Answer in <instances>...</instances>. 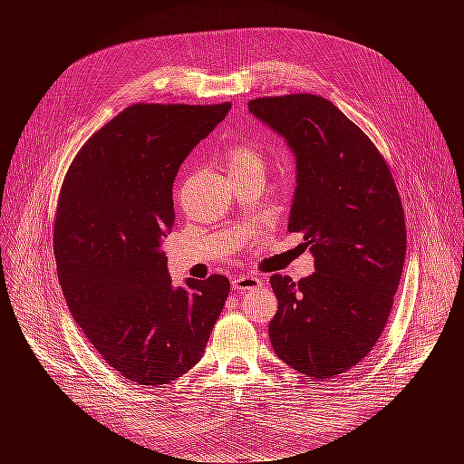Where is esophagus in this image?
<instances>
[{
    "mask_svg": "<svg viewBox=\"0 0 464 464\" xmlns=\"http://www.w3.org/2000/svg\"><path fill=\"white\" fill-rule=\"evenodd\" d=\"M231 284H233V289L237 291V294H246V291H250V289L261 287L263 280L257 276H252V275H240V276H235Z\"/></svg>",
    "mask_w": 464,
    "mask_h": 464,
    "instance_id": "esophagus-1",
    "label": "esophagus"
}]
</instances>
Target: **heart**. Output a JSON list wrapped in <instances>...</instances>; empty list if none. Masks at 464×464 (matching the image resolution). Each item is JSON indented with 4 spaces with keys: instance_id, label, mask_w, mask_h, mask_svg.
<instances>
[{
    "instance_id": "heart-1",
    "label": "heart",
    "mask_w": 464,
    "mask_h": 464,
    "mask_svg": "<svg viewBox=\"0 0 464 464\" xmlns=\"http://www.w3.org/2000/svg\"><path fill=\"white\" fill-rule=\"evenodd\" d=\"M224 161H226V167L229 170L231 179L250 173V170L265 169V156L254 140H242V142L229 146V149L226 150Z\"/></svg>"
}]
</instances>
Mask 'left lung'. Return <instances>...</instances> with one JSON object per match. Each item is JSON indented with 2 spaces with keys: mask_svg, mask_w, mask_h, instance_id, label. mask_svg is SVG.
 Segmentation results:
<instances>
[{
  "mask_svg": "<svg viewBox=\"0 0 464 464\" xmlns=\"http://www.w3.org/2000/svg\"><path fill=\"white\" fill-rule=\"evenodd\" d=\"M248 109L295 156L287 229L315 265L299 282L271 276V344L301 374L333 378L374 348L392 312L406 254L399 191L372 140L325 97H257Z\"/></svg>",
  "mask_w": 464,
  "mask_h": 464,
  "instance_id": "left-lung-1",
  "label": "left lung"
}]
</instances>
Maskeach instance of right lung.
Instances as JSON below:
<instances>
[{
	"label": "right lung",
	"mask_w": 464,
	"mask_h": 464,
	"mask_svg": "<svg viewBox=\"0 0 464 464\" xmlns=\"http://www.w3.org/2000/svg\"><path fill=\"white\" fill-rule=\"evenodd\" d=\"M229 109L131 105L88 139L63 179L54 257L65 303L95 352L139 385L195 367L229 295L222 275L175 287L161 250L179 169Z\"/></svg>",
	"instance_id": "1"
}]
</instances>
